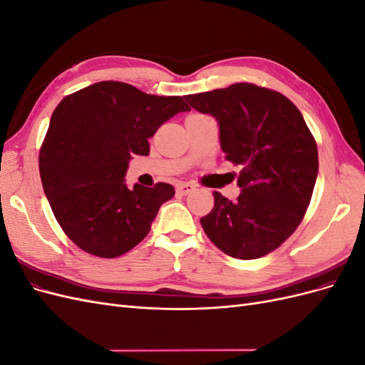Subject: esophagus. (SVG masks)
Listing matches in <instances>:
<instances>
[{
  "label": "esophagus",
  "instance_id": "obj_1",
  "mask_svg": "<svg viewBox=\"0 0 365 365\" xmlns=\"http://www.w3.org/2000/svg\"><path fill=\"white\" fill-rule=\"evenodd\" d=\"M195 189H196V185L192 182H180L178 185H176V193L185 196V195L192 193Z\"/></svg>",
  "mask_w": 365,
  "mask_h": 365
}]
</instances>
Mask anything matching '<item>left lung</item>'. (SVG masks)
<instances>
[{"instance_id":"obj_1","label":"left lung","mask_w":365,"mask_h":365,"mask_svg":"<svg viewBox=\"0 0 365 365\" xmlns=\"http://www.w3.org/2000/svg\"><path fill=\"white\" fill-rule=\"evenodd\" d=\"M219 126L220 149L240 165V195L231 202L215 192L201 217L210 240L242 260L264 256L300 225L318 175V150L298 108L283 94L252 83L185 96Z\"/></svg>"}]
</instances>
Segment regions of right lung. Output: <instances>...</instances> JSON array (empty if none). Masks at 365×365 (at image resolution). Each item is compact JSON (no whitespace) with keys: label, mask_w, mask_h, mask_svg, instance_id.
Segmentation results:
<instances>
[{"label":"right lung","mask_w":365,"mask_h":365,"mask_svg":"<svg viewBox=\"0 0 365 365\" xmlns=\"http://www.w3.org/2000/svg\"><path fill=\"white\" fill-rule=\"evenodd\" d=\"M185 111L180 96H152L115 81L86 86L54 109L39 173L54 216L77 247L113 259L148 236L175 189L165 182L129 189V161L149 155V138Z\"/></svg>","instance_id":"1"}]
</instances>
